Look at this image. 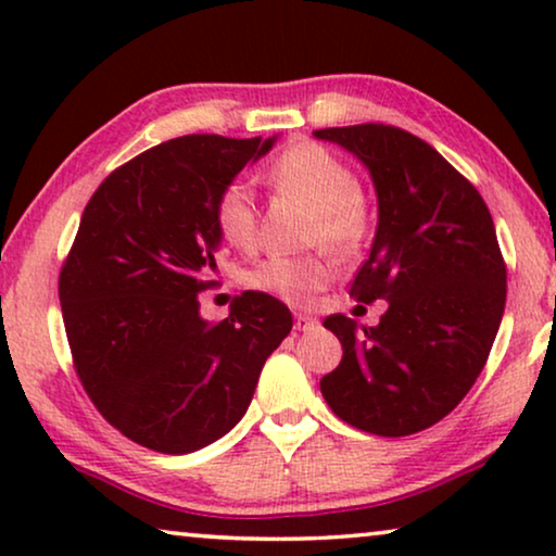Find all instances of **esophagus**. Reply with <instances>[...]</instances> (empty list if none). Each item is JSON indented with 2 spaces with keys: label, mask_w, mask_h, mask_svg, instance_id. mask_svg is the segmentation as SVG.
Wrapping results in <instances>:
<instances>
[{
  "label": "esophagus",
  "mask_w": 556,
  "mask_h": 556,
  "mask_svg": "<svg viewBox=\"0 0 556 556\" xmlns=\"http://www.w3.org/2000/svg\"><path fill=\"white\" fill-rule=\"evenodd\" d=\"M293 324H295V331H311V329H316V326H318L316 318L306 316V314H295Z\"/></svg>",
  "instance_id": "esophagus-1"
}]
</instances>
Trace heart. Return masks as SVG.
I'll return each instance as SVG.
<instances>
[{
	"mask_svg": "<svg viewBox=\"0 0 556 556\" xmlns=\"http://www.w3.org/2000/svg\"><path fill=\"white\" fill-rule=\"evenodd\" d=\"M268 179L316 210L314 242H324L337 255H352L362 248L369 232V210L354 169L337 154L321 143L299 141L273 159ZM215 223L227 245L253 248L257 204L248 181L235 179L219 192ZM329 278L331 265L326 255H270L257 263L245 280L255 291L273 293L293 306H306Z\"/></svg>",
	"mask_w": 556,
	"mask_h": 556,
	"instance_id": "obj_1",
	"label": "heart"
}]
</instances>
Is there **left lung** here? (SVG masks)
<instances>
[{
    "label": "left lung",
    "instance_id": "8db88e82",
    "mask_svg": "<svg viewBox=\"0 0 556 556\" xmlns=\"http://www.w3.org/2000/svg\"><path fill=\"white\" fill-rule=\"evenodd\" d=\"M362 159L379 223L352 280L356 301H387L377 326L324 321L344 349L321 379L333 415L402 438L443 420L481 375L506 306V263L478 189L428 141L387 124L318 128Z\"/></svg>",
    "mask_w": 556,
    "mask_h": 556
}]
</instances>
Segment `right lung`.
<instances>
[{
	"mask_svg": "<svg viewBox=\"0 0 556 556\" xmlns=\"http://www.w3.org/2000/svg\"><path fill=\"white\" fill-rule=\"evenodd\" d=\"M273 139L192 134L113 169L60 270L73 367L98 413L149 451L181 455L230 432L293 318L261 291L225 321L200 316L217 283V197Z\"/></svg>",
	"mask_w": 556,
	"mask_h": 556,
	"instance_id": "1",
	"label": "right lung"
}]
</instances>
